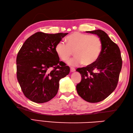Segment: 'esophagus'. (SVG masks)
Returning <instances> with one entry per match:
<instances>
[{
    "label": "esophagus",
    "mask_w": 133,
    "mask_h": 133,
    "mask_svg": "<svg viewBox=\"0 0 133 133\" xmlns=\"http://www.w3.org/2000/svg\"><path fill=\"white\" fill-rule=\"evenodd\" d=\"M75 71V69L74 68H73V67H71L70 68V71L71 72H74Z\"/></svg>",
    "instance_id": "34e87169"
}]
</instances>
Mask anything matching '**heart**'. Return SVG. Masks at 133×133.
I'll use <instances>...</instances> for the list:
<instances>
[{
  "label": "heart",
  "mask_w": 133,
  "mask_h": 133,
  "mask_svg": "<svg viewBox=\"0 0 133 133\" xmlns=\"http://www.w3.org/2000/svg\"><path fill=\"white\" fill-rule=\"evenodd\" d=\"M67 44L59 42L55 46V51L61 60L67 61L74 52L75 57L69 64L75 66L82 63L89 66L94 64L100 56L102 44L97 36L75 32L66 38Z\"/></svg>",
  "instance_id": "1"
}]
</instances>
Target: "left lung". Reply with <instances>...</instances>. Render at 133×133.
Here are the masks:
<instances>
[{"instance_id":"1","label":"left lung","mask_w":133,"mask_h":133,"mask_svg":"<svg viewBox=\"0 0 133 133\" xmlns=\"http://www.w3.org/2000/svg\"><path fill=\"white\" fill-rule=\"evenodd\" d=\"M86 32L97 35L102 47L100 56L94 64L76 70L82 76L76 88L84 100L97 103L109 97L117 87L122 60L119 47L105 32L97 30Z\"/></svg>"}]
</instances>
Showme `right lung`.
Wrapping results in <instances>:
<instances>
[{
  "label": "right lung",
  "instance_id": "right-lung-1",
  "mask_svg": "<svg viewBox=\"0 0 133 133\" xmlns=\"http://www.w3.org/2000/svg\"><path fill=\"white\" fill-rule=\"evenodd\" d=\"M68 33L38 32L24 42L16 57V75L24 95L35 103L50 101L56 95L59 82L70 72L55 51Z\"/></svg>",
  "mask_w": 133,
  "mask_h": 133
}]
</instances>
